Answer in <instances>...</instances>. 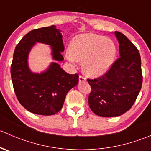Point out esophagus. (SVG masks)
Returning a JSON list of instances; mask_svg holds the SVG:
<instances>
[{
  "instance_id": "obj_1",
  "label": "esophagus",
  "mask_w": 151,
  "mask_h": 151,
  "mask_svg": "<svg viewBox=\"0 0 151 151\" xmlns=\"http://www.w3.org/2000/svg\"><path fill=\"white\" fill-rule=\"evenodd\" d=\"M86 81V80H85V77H82V76H80V77H79V82L80 83H83V82H85Z\"/></svg>"
}]
</instances>
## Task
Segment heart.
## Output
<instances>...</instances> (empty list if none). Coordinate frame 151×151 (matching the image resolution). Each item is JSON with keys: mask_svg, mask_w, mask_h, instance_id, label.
Listing matches in <instances>:
<instances>
[{"mask_svg": "<svg viewBox=\"0 0 151 151\" xmlns=\"http://www.w3.org/2000/svg\"><path fill=\"white\" fill-rule=\"evenodd\" d=\"M116 55V47L111 39L93 33L76 36L66 52V59L71 63L83 61L85 75L96 78L104 75L112 66Z\"/></svg>", "mask_w": 151, "mask_h": 151, "instance_id": "heart-1", "label": "heart"}]
</instances>
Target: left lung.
Here are the masks:
<instances>
[{"label":"left lung","mask_w":151,"mask_h":151,"mask_svg":"<svg viewBox=\"0 0 151 151\" xmlns=\"http://www.w3.org/2000/svg\"><path fill=\"white\" fill-rule=\"evenodd\" d=\"M119 44L120 58L102 77L88 80L91 92L88 104L101 117L123 115L135 102L142 83L140 55L125 35L115 31Z\"/></svg>","instance_id":"obj_1"}]
</instances>
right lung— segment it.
<instances>
[{"instance_id": "obj_1", "label": "right lung", "mask_w": 151, "mask_h": 151, "mask_svg": "<svg viewBox=\"0 0 151 151\" xmlns=\"http://www.w3.org/2000/svg\"><path fill=\"white\" fill-rule=\"evenodd\" d=\"M36 43L50 47L53 60L45 70L33 73L28 57ZM61 30L55 25L35 29L27 33L15 47L11 75L15 94L21 105L32 113L52 115L63 107L67 93L79 83L78 74L66 73L58 63L63 60Z\"/></svg>"}]
</instances>
